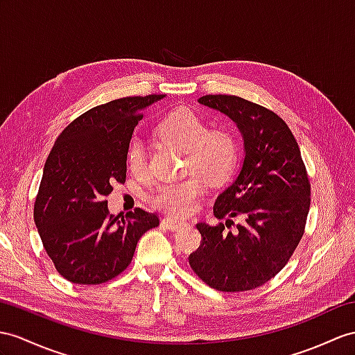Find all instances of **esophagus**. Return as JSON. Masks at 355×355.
Returning <instances> with one entry per match:
<instances>
[{
  "mask_svg": "<svg viewBox=\"0 0 355 355\" xmlns=\"http://www.w3.org/2000/svg\"><path fill=\"white\" fill-rule=\"evenodd\" d=\"M162 226L170 232H178L180 229L187 227L188 224L185 221H178V220H173V218H167V220H162Z\"/></svg>",
  "mask_w": 355,
  "mask_h": 355,
  "instance_id": "esophagus-1",
  "label": "esophagus"
}]
</instances>
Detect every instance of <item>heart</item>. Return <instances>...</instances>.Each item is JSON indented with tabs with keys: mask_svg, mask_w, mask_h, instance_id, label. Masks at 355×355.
Masks as SVG:
<instances>
[{
	"mask_svg": "<svg viewBox=\"0 0 355 355\" xmlns=\"http://www.w3.org/2000/svg\"><path fill=\"white\" fill-rule=\"evenodd\" d=\"M159 138L171 148L185 153V167L199 175L179 182L158 187L149 196L150 205L171 217H185L191 214L205 193V184L224 182L235 170L238 150L230 132L224 129H206L203 119L194 111L180 108L171 111L158 126ZM128 168L135 175L146 170L144 144L132 138L126 150Z\"/></svg>",
	"mask_w": 355,
	"mask_h": 355,
	"instance_id": "heart-1",
	"label": "heart"
}]
</instances>
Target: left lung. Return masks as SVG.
Listing matches in <instances>:
<instances>
[{
    "instance_id": "8db88e82",
    "label": "left lung",
    "mask_w": 355,
    "mask_h": 355,
    "mask_svg": "<svg viewBox=\"0 0 355 355\" xmlns=\"http://www.w3.org/2000/svg\"><path fill=\"white\" fill-rule=\"evenodd\" d=\"M198 102L236 123L245 157L214 205V215L226 224L198 223L202 243L188 261L214 289L252 291L283 270L302 238L310 207L306 166L289 126L274 111L232 94H206ZM233 216L245 223L226 232Z\"/></svg>"
}]
</instances>
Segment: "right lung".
I'll use <instances>...</instances> for the list:
<instances>
[{
	"mask_svg": "<svg viewBox=\"0 0 355 355\" xmlns=\"http://www.w3.org/2000/svg\"><path fill=\"white\" fill-rule=\"evenodd\" d=\"M164 94L131 96L94 107L58 135L43 167L34 223L60 275L101 284L131 263L138 239L159 218L140 207L112 215L105 196L126 180V150L143 111Z\"/></svg>",
	"mask_w": 355,
	"mask_h": 355,
	"instance_id": "1",
	"label": "right lung"
}]
</instances>
